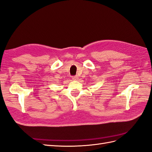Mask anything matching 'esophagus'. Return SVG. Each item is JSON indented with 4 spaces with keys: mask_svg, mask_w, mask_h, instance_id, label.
Wrapping results in <instances>:
<instances>
[{
    "mask_svg": "<svg viewBox=\"0 0 152 152\" xmlns=\"http://www.w3.org/2000/svg\"><path fill=\"white\" fill-rule=\"evenodd\" d=\"M72 79L73 80H77L79 79V77H77V76H72Z\"/></svg>",
    "mask_w": 152,
    "mask_h": 152,
    "instance_id": "1",
    "label": "esophagus"
}]
</instances>
